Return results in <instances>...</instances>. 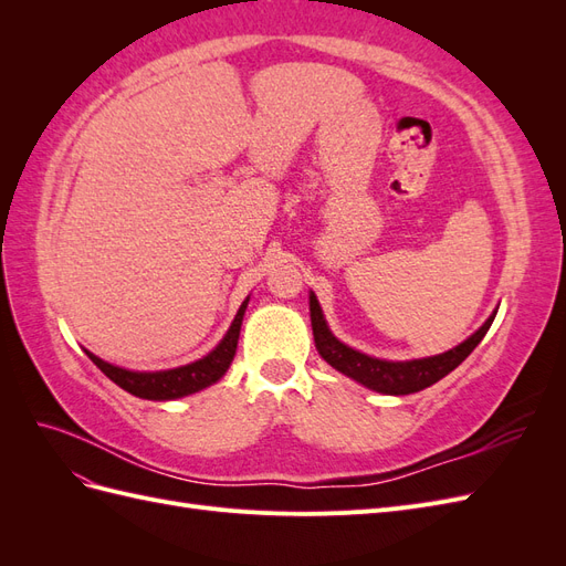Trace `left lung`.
Instances as JSON below:
<instances>
[{"mask_svg":"<svg viewBox=\"0 0 566 566\" xmlns=\"http://www.w3.org/2000/svg\"><path fill=\"white\" fill-rule=\"evenodd\" d=\"M310 314H312V331L316 349L323 361H328L335 370H339L347 378L356 380L373 391L391 394V397H403V394H413L424 387L439 382L441 378L458 368L465 358L472 354V349L482 342L491 323L495 318L493 312L479 331H474L465 342H460L458 347L424 358H410V361H387V358H375L364 352H358L345 342H339L325 323L323 310L314 293H310Z\"/></svg>","mask_w":566,"mask_h":566,"instance_id":"1","label":"left lung"}]
</instances>
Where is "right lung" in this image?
Instances as JSON below:
<instances>
[{
	"mask_svg": "<svg viewBox=\"0 0 566 566\" xmlns=\"http://www.w3.org/2000/svg\"><path fill=\"white\" fill-rule=\"evenodd\" d=\"M248 302H250V297H245V302L241 304V310H238V314L231 323V328L227 331V335L221 337L219 345L208 356H202V358H198V361L179 366V368L127 370V368H119V366L104 361V358H98L90 349H84V352H87V356L101 368V373H104L106 378H111L117 387H123L125 391L134 394V397L148 399V401L181 399V397H188V394H196V391L210 387L217 380L224 378V373L229 370L233 356H235L238 337H241V325H243Z\"/></svg>",
	"mask_w": 566,
	"mask_h": 566,
	"instance_id": "add662e5",
	"label": "right lung"
}]
</instances>
